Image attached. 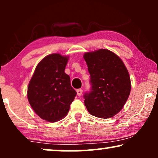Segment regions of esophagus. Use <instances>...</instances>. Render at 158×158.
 Listing matches in <instances>:
<instances>
[{"label": "esophagus", "instance_id": "34e87169", "mask_svg": "<svg viewBox=\"0 0 158 158\" xmlns=\"http://www.w3.org/2000/svg\"><path fill=\"white\" fill-rule=\"evenodd\" d=\"M82 94H83V90H82L81 88H80V89H77V96H81V95H82Z\"/></svg>", "mask_w": 158, "mask_h": 158}]
</instances>
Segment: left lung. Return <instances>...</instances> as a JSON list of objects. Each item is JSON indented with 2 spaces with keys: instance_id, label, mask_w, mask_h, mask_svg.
<instances>
[{
  "instance_id": "8db88e82",
  "label": "left lung",
  "mask_w": 158,
  "mask_h": 158,
  "mask_svg": "<svg viewBox=\"0 0 158 158\" xmlns=\"http://www.w3.org/2000/svg\"><path fill=\"white\" fill-rule=\"evenodd\" d=\"M83 57L91 85L89 91L83 95L85 106L93 116L112 117L122 110L130 94L127 69L122 60L108 49L87 52Z\"/></svg>"
}]
</instances>
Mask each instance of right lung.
Instances as JSON below:
<instances>
[{"label": "right lung", "instance_id": "add662e5", "mask_svg": "<svg viewBox=\"0 0 158 158\" xmlns=\"http://www.w3.org/2000/svg\"><path fill=\"white\" fill-rule=\"evenodd\" d=\"M68 57L60 54L45 57L37 64L29 82L27 96L35 113L54 122L64 117L77 93L64 73Z\"/></svg>", "mask_w": 158, "mask_h": 158}]
</instances>
